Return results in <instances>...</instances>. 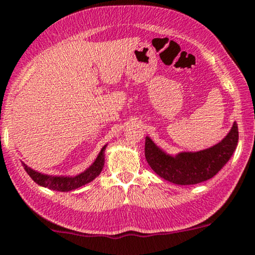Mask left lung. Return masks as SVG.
<instances>
[{
    "label": "left lung",
    "instance_id": "left-lung-1",
    "mask_svg": "<svg viewBox=\"0 0 255 255\" xmlns=\"http://www.w3.org/2000/svg\"><path fill=\"white\" fill-rule=\"evenodd\" d=\"M239 142V128L234 122L232 128L217 144L199 151L167 154L145 137L146 162L158 176L175 185H196L215 176L234 154Z\"/></svg>",
    "mask_w": 255,
    "mask_h": 255
}]
</instances>
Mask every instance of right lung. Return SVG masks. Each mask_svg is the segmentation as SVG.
I'll use <instances>...</instances> for the list:
<instances>
[{"label":"right lung","instance_id":"obj_1","mask_svg":"<svg viewBox=\"0 0 255 255\" xmlns=\"http://www.w3.org/2000/svg\"><path fill=\"white\" fill-rule=\"evenodd\" d=\"M106 145L103 146L99 155L95 158V161L86 170H83L80 174L74 176H64V175H47L44 173L37 172V170L32 169L27 164L22 162V166L27 174L32 178V180L37 182L38 185L43 187H47L53 191H61V192H69V191H74L81 186H85L94 180L97 176L100 174L101 170L104 168L105 164V150H106Z\"/></svg>","mask_w":255,"mask_h":255}]
</instances>
